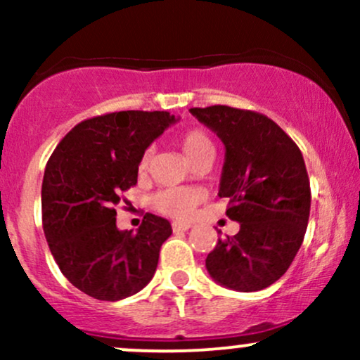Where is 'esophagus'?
Here are the masks:
<instances>
[{"instance_id":"34e87169","label":"esophagus","mask_w":360,"mask_h":360,"mask_svg":"<svg viewBox=\"0 0 360 360\" xmlns=\"http://www.w3.org/2000/svg\"><path fill=\"white\" fill-rule=\"evenodd\" d=\"M189 229H191L189 223H181V221L172 223V230H174V232H188Z\"/></svg>"}]
</instances>
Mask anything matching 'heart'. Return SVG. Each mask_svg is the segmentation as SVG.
Masks as SVG:
<instances>
[{"label":"heart","mask_w":360,"mask_h":360,"mask_svg":"<svg viewBox=\"0 0 360 360\" xmlns=\"http://www.w3.org/2000/svg\"><path fill=\"white\" fill-rule=\"evenodd\" d=\"M181 147H183L184 155L188 157L189 162H193L198 157L205 154H214L212 139H210L203 130H198V128L186 131L183 139H181ZM148 160H150V150H147L146 154L142 155V159H140V171H146L148 166ZM198 201H200V194L194 191V189L188 188H169L157 193L154 196L155 208L159 210V212L174 218L191 217Z\"/></svg>","instance_id":"1"}]
</instances>
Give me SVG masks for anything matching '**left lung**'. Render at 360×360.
Returning <instances> with one entry per match:
<instances>
[{"instance_id": "obj_1", "label": "left lung", "mask_w": 360, "mask_h": 360, "mask_svg": "<svg viewBox=\"0 0 360 360\" xmlns=\"http://www.w3.org/2000/svg\"><path fill=\"white\" fill-rule=\"evenodd\" d=\"M193 117L225 146L218 196L237 235L218 238L206 257L214 283L252 292L276 283L298 254L308 226L309 179L303 154L278 123L255 111L214 105Z\"/></svg>"}]
</instances>
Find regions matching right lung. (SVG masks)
I'll use <instances>...</instances> for the list:
<instances>
[{
    "label": "right lung",
    "instance_id": "add662e5",
    "mask_svg": "<svg viewBox=\"0 0 360 360\" xmlns=\"http://www.w3.org/2000/svg\"><path fill=\"white\" fill-rule=\"evenodd\" d=\"M177 120L167 111H117L84 120L49 159L42 183L45 238L62 274L88 296L118 301L154 278L171 223L146 213L135 233L118 230L115 206L137 184L148 146Z\"/></svg>",
    "mask_w": 360,
    "mask_h": 360
}]
</instances>
